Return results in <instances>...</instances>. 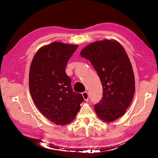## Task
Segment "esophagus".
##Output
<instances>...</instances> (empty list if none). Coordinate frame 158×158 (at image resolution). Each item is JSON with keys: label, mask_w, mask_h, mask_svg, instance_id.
Wrapping results in <instances>:
<instances>
[{"label": "esophagus", "mask_w": 158, "mask_h": 158, "mask_svg": "<svg viewBox=\"0 0 158 158\" xmlns=\"http://www.w3.org/2000/svg\"><path fill=\"white\" fill-rule=\"evenodd\" d=\"M82 95H83V98H84L85 100H88L89 99V94H88V92H83L82 93Z\"/></svg>", "instance_id": "esophagus-1"}]
</instances>
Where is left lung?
I'll use <instances>...</instances> for the list:
<instances>
[{
	"mask_svg": "<svg viewBox=\"0 0 158 158\" xmlns=\"http://www.w3.org/2000/svg\"><path fill=\"white\" fill-rule=\"evenodd\" d=\"M81 57L91 62L102 85V98L94 105L97 115L110 122L122 116L135 91V76L130 59L118 42L104 40L83 48Z\"/></svg>",
	"mask_w": 158,
	"mask_h": 158,
	"instance_id": "left-lung-1",
	"label": "left lung"
}]
</instances>
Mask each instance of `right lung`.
Masks as SVG:
<instances>
[{
    "mask_svg": "<svg viewBox=\"0 0 158 158\" xmlns=\"http://www.w3.org/2000/svg\"><path fill=\"white\" fill-rule=\"evenodd\" d=\"M78 45L53 42L43 47L33 58L29 73V89L39 111L51 122L66 125L73 122L81 94L73 91L66 66Z\"/></svg>",
    "mask_w": 158,
    "mask_h": 158,
    "instance_id": "right-lung-1",
    "label": "right lung"
}]
</instances>
